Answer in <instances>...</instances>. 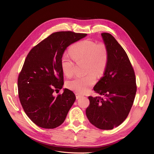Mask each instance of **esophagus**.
<instances>
[{
  "mask_svg": "<svg viewBox=\"0 0 154 154\" xmlns=\"http://www.w3.org/2000/svg\"><path fill=\"white\" fill-rule=\"evenodd\" d=\"M81 97H82V96H81V95H80L79 94H78V93H76V99H78L81 98Z\"/></svg>",
  "mask_w": 154,
  "mask_h": 154,
  "instance_id": "1",
  "label": "esophagus"
}]
</instances>
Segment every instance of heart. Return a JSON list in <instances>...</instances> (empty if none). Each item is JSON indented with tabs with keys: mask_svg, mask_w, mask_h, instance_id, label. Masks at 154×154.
Segmentation results:
<instances>
[{
	"mask_svg": "<svg viewBox=\"0 0 154 154\" xmlns=\"http://www.w3.org/2000/svg\"><path fill=\"white\" fill-rule=\"evenodd\" d=\"M69 54L64 55L61 59L63 73L71 77L74 74L75 63L86 62L85 76H78L69 81L67 86L76 92L83 94L90 90L95 84L96 76H102L105 73L109 62V51L104 44H97L89 39L78 41L71 46ZM94 73L95 74H94Z\"/></svg>",
	"mask_w": 154,
	"mask_h": 154,
	"instance_id": "heart-1",
	"label": "heart"
}]
</instances>
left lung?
Segmentation results:
<instances>
[{"label": "left lung", "mask_w": 154, "mask_h": 154, "mask_svg": "<svg viewBox=\"0 0 154 154\" xmlns=\"http://www.w3.org/2000/svg\"><path fill=\"white\" fill-rule=\"evenodd\" d=\"M109 51L104 76L94 87L100 96H89L86 110L89 122L101 129H112L127 118L136 96L137 86L133 66L127 54L112 34H101Z\"/></svg>", "instance_id": "left-lung-1"}]
</instances>
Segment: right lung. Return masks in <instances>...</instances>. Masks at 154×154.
I'll use <instances>...</instances> for the list:
<instances>
[{"mask_svg": "<svg viewBox=\"0 0 154 154\" xmlns=\"http://www.w3.org/2000/svg\"><path fill=\"white\" fill-rule=\"evenodd\" d=\"M87 34L59 31L51 34L28 53L18 78V97L29 119L38 126L53 129L65 121L76 100L73 91L65 89L61 59L66 47Z\"/></svg>", "mask_w": 154, "mask_h": 154, "instance_id": "obj_1", "label": "right lung"}]
</instances>
